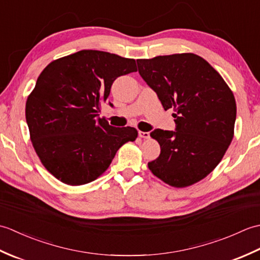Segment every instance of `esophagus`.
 I'll return each instance as SVG.
<instances>
[{
  "label": "esophagus",
  "mask_w": 260,
  "mask_h": 260,
  "mask_svg": "<svg viewBox=\"0 0 260 260\" xmlns=\"http://www.w3.org/2000/svg\"><path fill=\"white\" fill-rule=\"evenodd\" d=\"M139 136L141 137V139L147 140V139H150V133H148V132H142V131H140L139 132Z\"/></svg>",
  "instance_id": "34e87169"
}]
</instances>
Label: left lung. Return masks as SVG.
<instances>
[{"label":"left lung","mask_w":260,"mask_h":260,"mask_svg":"<svg viewBox=\"0 0 260 260\" xmlns=\"http://www.w3.org/2000/svg\"><path fill=\"white\" fill-rule=\"evenodd\" d=\"M137 66L163 108H173L176 124L175 132L151 133L161 154L148 169L171 186L194 184L215 169L234 139V93L218 71L194 53L137 59Z\"/></svg>","instance_id":"1"}]
</instances>
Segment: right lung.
I'll use <instances>...</instances> for the list:
<instances>
[{"instance_id":"1","label":"right lung","mask_w":260,"mask_h":260,"mask_svg":"<svg viewBox=\"0 0 260 260\" xmlns=\"http://www.w3.org/2000/svg\"><path fill=\"white\" fill-rule=\"evenodd\" d=\"M135 71L134 59L98 50L59 58L42 70L27 96L25 118L33 148L54 178L68 185L95 181L119 147L137 139L134 127L97 117L114 80Z\"/></svg>"}]
</instances>
